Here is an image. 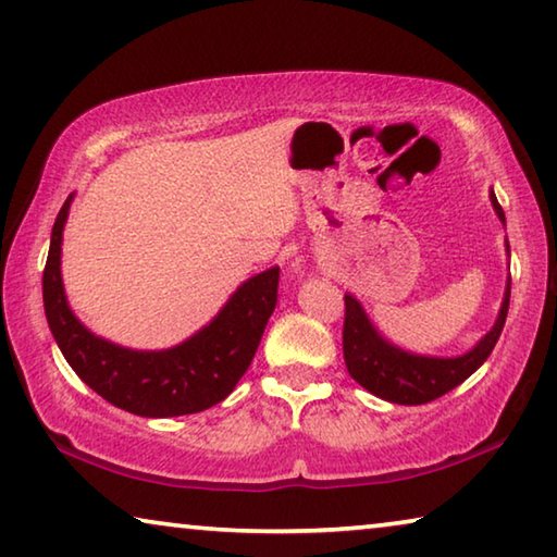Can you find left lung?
Wrapping results in <instances>:
<instances>
[{
    "label": "left lung",
    "mask_w": 557,
    "mask_h": 557,
    "mask_svg": "<svg viewBox=\"0 0 557 557\" xmlns=\"http://www.w3.org/2000/svg\"><path fill=\"white\" fill-rule=\"evenodd\" d=\"M494 211L502 221L504 209L498 206L492 191ZM508 299H511V277L506 282V295L502 312L492 332L479 342L471 351L457 358H435V356H414L400 351L393 344L375 332L369 317L361 305L351 297H344L346 314H344V361L356 383H361L366 391L379 395V398L398 405H422L437 400L442 395L465 383L479 366H482L488 354L502 336L508 314Z\"/></svg>",
    "instance_id": "1"
}]
</instances>
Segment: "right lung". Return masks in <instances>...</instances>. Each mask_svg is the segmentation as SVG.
I'll return each instance as SVG.
<instances>
[{
	"label": "right lung",
	"mask_w": 557,
	"mask_h": 557,
	"mask_svg": "<svg viewBox=\"0 0 557 557\" xmlns=\"http://www.w3.org/2000/svg\"><path fill=\"white\" fill-rule=\"evenodd\" d=\"M69 196L55 215L44 268V309L65 361L115 408L143 418L201 412L233 393L256 356L262 332L277 305L280 268L243 282L221 314L199 334L166 351H132L98 338L73 317L61 282L63 223Z\"/></svg>",
	"instance_id": "right-lung-1"
}]
</instances>
